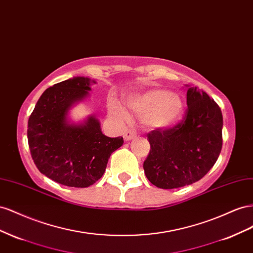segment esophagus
<instances>
[{
    "mask_svg": "<svg viewBox=\"0 0 253 253\" xmlns=\"http://www.w3.org/2000/svg\"><path fill=\"white\" fill-rule=\"evenodd\" d=\"M136 136V133L133 130H126L124 132V140L125 141H130L132 139H134Z\"/></svg>",
    "mask_w": 253,
    "mask_h": 253,
    "instance_id": "1",
    "label": "esophagus"
}]
</instances>
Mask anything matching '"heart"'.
Segmentation results:
<instances>
[{"label":"heart","instance_id":"heart-1","mask_svg":"<svg viewBox=\"0 0 253 253\" xmlns=\"http://www.w3.org/2000/svg\"><path fill=\"white\" fill-rule=\"evenodd\" d=\"M126 103L129 109L142 117L144 124L153 129H167L174 126L181 119L184 109L181 95L159 86L142 94L129 95ZM108 110L118 120L130 119L125 106L113 97L108 100Z\"/></svg>","mask_w":253,"mask_h":253}]
</instances>
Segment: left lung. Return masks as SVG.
I'll return each instance as SVG.
<instances>
[{"mask_svg":"<svg viewBox=\"0 0 253 253\" xmlns=\"http://www.w3.org/2000/svg\"><path fill=\"white\" fill-rule=\"evenodd\" d=\"M187 86L184 120L147 136L150 151L144 172L160 189H176L198 181L217 161L222 146V114L206 92Z\"/></svg>","mask_w":253,"mask_h":253,"instance_id":"left-lung-1","label":"left lung"}]
</instances>
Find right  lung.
Returning <instances> with one entry per match:
<instances>
[{"mask_svg": "<svg viewBox=\"0 0 253 253\" xmlns=\"http://www.w3.org/2000/svg\"><path fill=\"white\" fill-rule=\"evenodd\" d=\"M95 81L84 76L67 79L46 89L32 112L27 126L28 146L41 174L72 187H88L102 178L122 136L102 132L95 115L81 123L70 118V110L89 97Z\"/></svg>", "mask_w": 253, "mask_h": 253, "instance_id": "obj_1", "label": "right lung"}]
</instances>
